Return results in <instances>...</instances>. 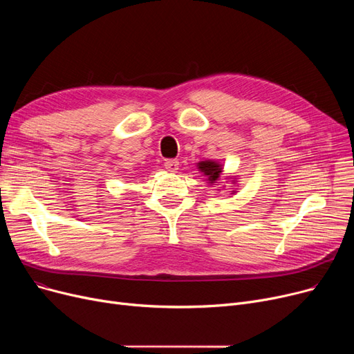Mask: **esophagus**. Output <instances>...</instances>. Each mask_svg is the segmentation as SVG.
Instances as JSON below:
<instances>
[{
    "label": "esophagus",
    "mask_w": 354,
    "mask_h": 354,
    "mask_svg": "<svg viewBox=\"0 0 354 354\" xmlns=\"http://www.w3.org/2000/svg\"><path fill=\"white\" fill-rule=\"evenodd\" d=\"M165 167L169 172H176L179 169V162L176 159H166L165 160Z\"/></svg>",
    "instance_id": "obj_1"
}]
</instances>
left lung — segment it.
<instances>
[{"label": "left lung", "instance_id": "1", "mask_svg": "<svg viewBox=\"0 0 354 354\" xmlns=\"http://www.w3.org/2000/svg\"><path fill=\"white\" fill-rule=\"evenodd\" d=\"M198 171L205 176L207 183L209 185H216L221 175H222V165L216 160H201L196 163ZM232 183H235V180H232ZM236 191H232V194H235Z\"/></svg>", "mask_w": 354, "mask_h": 354}]
</instances>
